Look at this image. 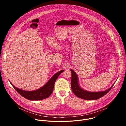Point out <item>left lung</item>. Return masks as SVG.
<instances>
[{"label":"left lung","instance_id":"left-lung-1","mask_svg":"<svg viewBox=\"0 0 126 126\" xmlns=\"http://www.w3.org/2000/svg\"><path fill=\"white\" fill-rule=\"evenodd\" d=\"M72 76H71V87L73 93L77 97L87 100H94L98 99L104 95L111 89V88L114 86V84L108 89L106 90L105 91H100V92H90L87 91L83 89L79 84V79L78 75L72 70L70 69Z\"/></svg>","mask_w":126,"mask_h":126}]
</instances>
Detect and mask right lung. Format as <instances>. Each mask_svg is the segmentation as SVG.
Listing matches in <instances>:
<instances>
[{"mask_svg": "<svg viewBox=\"0 0 126 126\" xmlns=\"http://www.w3.org/2000/svg\"><path fill=\"white\" fill-rule=\"evenodd\" d=\"M63 71L64 70L59 71L58 72L54 75L43 86L34 91H28L23 90L16 87L10 82V81L9 82L15 90L24 98L31 101H38L46 99L51 95L56 79Z\"/></svg>", "mask_w": 126, "mask_h": 126, "instance_id": "obj_1", "label": "right lung"}]
</instances>
